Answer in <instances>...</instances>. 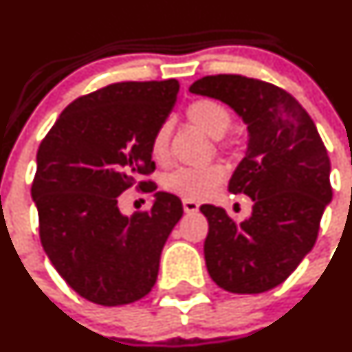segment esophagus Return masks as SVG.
Here are the masks:
<instances>
[{
    "instance_id": "obj_1",
    "label": "esophagus",
    "mask_w": 352,
    "mask_h": 352,
    "mask_svg": "<svg viewBox=\"0 0 352 352\" xmlns=\"http://www.w3.org/2000/svg\"><path fill=\"white\" fill-rule=\"evenodd\" d=\"M183 208H184V213H196L199 210V205L196 201H191V199H184L183 201Z\"/></svg>"
}]
</instances>
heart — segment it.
<instances>
[{"mask_svg":"<svg viewBox=\"0 0 352 352\" xmlns=\"http://www.w3.org/2000/svg\"><path fill=\"white\" fill-rule=\"evenodd\" d=\"M186 117L195 126L205 131L213 138L220 135L232 124V112L225 104L211 97H198L191 100L186 107ZM169 135L171 127L162 122L154 131L149 141V153L156 162H166L169 157ZM226 168L221 162H213L206 166H181L164 176V188L173 195L184 199H205L211 196L218 186L225 181Z\"/></svg>","mask_w":352,"mask_h":352,"instance_id":"1","label":"heart"}]
</instances>
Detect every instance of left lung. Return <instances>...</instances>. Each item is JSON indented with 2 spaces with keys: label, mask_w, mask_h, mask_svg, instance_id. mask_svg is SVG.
I'll return each instance as SVG.
<instances>
[{
  "label": "left lung",
  "mask_w": 352,
  "mask_h": 352,
  "mask_svg": "<svg viewBox=\"0 0 352 352\" xmlns=\"http://www.w3.org/2000/svg\"><path fill=\"white\" fill-rule=\"evenodd\" d=\"M190 90L228 104L250 132L228 190L250 196L252 217L236 223L223 208H199L210 225L208 274L232 294L267 292L287 280L316 243L332 199L327 149L307 111L280 87L220 74L199 78Z\"/></svg>",
  "instance_id": "8db88e82"
}]
</instances>
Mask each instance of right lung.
I'll use <instances>...</instances> for the list:
<instances>
[{
  "label": "right lung",
  "mask_w": 352,
  "mask_h": 352,
  "mask_svg": "<svg viewBox=\"0 0 352 352\" xmlns=\"http://www.w3.org/2000/svg\"><path fill=\"white\" fill-rule=\"evenodd\" d=\"M176 78L117 82L67 105L36 153L32 196L40 241L75 292L99 305L132 304L154 287L162 247L183 217L175 195L156 192L149 210L124 217L119 195L156 169L154 131L176 102Z\"/></svg>",
  "instance_id": "obj_1"
}]
</instances>
